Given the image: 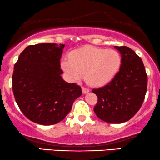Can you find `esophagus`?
<instances>
[{
	"mask_svg": "<svg viewBox=\"0 0 160 160\" xmlns=\"http://www.w3.org/2000/svg\"><path fill=\"white\" fill-rule=\"evenodd\" d=\"M82 92H83V93H87L89 92V88H87V87H82Z\"/></svg>",
	"mask_w": 160,
	"mask_h": 160,
	"instance_id": "esophagus-1",
	"label": "esophagus"
}]
</instances>
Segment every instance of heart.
I'll return each mask as SVG.
<instances>
[{
  "mask_svg": "<svg viewBox=\"0 0 160 160\" xmlns=\"http://www.w3.org/2000/svg\"><path fill=\"white\" fill-rule=\"evenodd\" d=\"M121 64V57L116 50L86 47L64 58L61 67L73 81L85 76L91 85H102L113 78Z\"/></svg>",
  "mask_w": 160,
  "mask_h": 160,
  "instance_id": "1",
  "label": "heart"
}]
</instances>
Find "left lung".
Returning <instances> with one entry per match:
<instances>
[{
  "instance_id": "1",
  "label": "left lung",
  "mask_w": 160,
  "mask_h": 160,
  "mask_svg": "<svg viewBox=\"0 0 160 160\" xmlns=\"http://www.w3.org/2000/svg\"><path fill=\"white\" fill-rule=\"evenodd\" d=\"M114 47L121 54L119 72L105 86L92 91L98 98L96 116L107 123L120 124L133 118L141 108L148 78L142 59L133 50L125 46Z\"/></svg>"
}]
</instances>
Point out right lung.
<instances>
[{
  "mask_svg": "<svg viewBox=\"0 0 160 160\" xmlns=\"http://www.w3.org/2000/svg\"><path fill=\"white\" fill-rule=\"evenodd\" d=\"M64 47L57 43L28 46L14 67L15 101L23 114L36 124L52 125L64 120L82 93L79 85L61 77Z\"/></svg>",
  "mask_w": 160,
  "mask_h": 160,
  "instance_id": "right-lung-1",
  "label": "right lung"
}]
</instances>
